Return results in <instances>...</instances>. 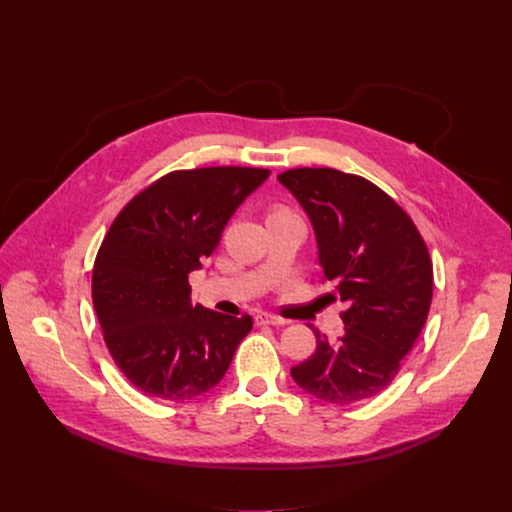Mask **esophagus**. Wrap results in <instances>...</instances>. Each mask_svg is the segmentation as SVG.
Returning <instances> with one entry per match:
<instances>
[{"instance_id": "esophagus-1", "label": "esophagus", "mask_w": 512, "mask_h": 512, "mask_svg": "<svg viewBox=\"0 0 512 512\" xmlns=\"http://www.w3.org/2000/svg\"><path fill=\"white\" fill-rule=\"evenodd\" d=\"M255 324L257 326H263V324H271V326H283V324H287L283 318H279V316H273V314H267V312H259L257 316H255Z\"/></svg>"}]
</instances>
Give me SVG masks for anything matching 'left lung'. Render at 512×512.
Wrapping results in <instances>:
<instances>
[{
    "label": "left lung",
    "instance_id": "8db88e82",
    "mask_svg": "<svg viewBox=\"0 0 512 512\" xmlns=\"http://www.w3.org/2000/svg\"><path fill=\"white\" fill-rule=\"evenodd\" d=\"M277 180L294 194L316 231L324 281L344 334L316 332L314 354L291 367L316 399L348 405L379 395L397 377L429 314L433 267L411 216L379 186L334 168H294Z\"/></svg>",
    "mask_w": 512,
    "mask_h": 512
}]
</instances>
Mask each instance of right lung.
Listing matches in <instances>:
<instances>
[{"label":"right lung","instance_id":"add662e5","mask_svg":"<svg viewBox=\"0 0 512 512\" xmlns=\"http://www.w3.org/2000/svg\"><path fill=\"white\" fill-rule=\"evenodd\" d=\"M271 172L214 166L174 170L115 216L93 265V306L127 381L150 397L186 401L221 381L249 314L192 306L188 273L210 257L237 206Z\"/></svg>","mask_w":512,"mask_h":512}]
</instances>
